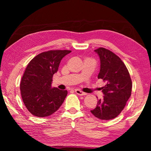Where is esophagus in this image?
Returning a JSON list of instances; mask_svg holds the SVG:
<instances>
[{"instance_id": "esophagus-1", "label": "esophagus", "mask_w": 151, "mask_h": 151, "mask_svg": "<svg viewBox=\"0 0 151 151\" xmlns=\"http://www.w3.org/2000/svg\"><path fill=\"white\" fill-rule=\"evenodd\" d=\"M75 92L76 93V94L79 95V96H86V93L82 91H80L79 89H76L75 90Z\"/></svg>"}]
</instances>
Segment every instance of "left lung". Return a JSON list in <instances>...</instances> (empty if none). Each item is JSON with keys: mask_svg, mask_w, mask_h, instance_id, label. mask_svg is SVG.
<instances>
[{"mask_svg": "<svg viewBox=\"0 0 151 151\" xmlns=\"http://www.w3.org/2000/svg\"><path fill=\"white\" fill-rule=\"evenodd\" d=\"M100 60L98 79L105 85L102 87L104 96L91 112L100 119L109 120L122 112L131 95L132 81L127 67L112 51L100 47L95 50Z\"/></svg>", "mask_w": 151, "mask_h": 151, "instance_id": "1", "label": "left lung"}]
</instances>
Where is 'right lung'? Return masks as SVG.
<instances>
[{
  "label": "right lung",
  "mask_w": 151,
  "mask_h": 151,
  "mask_svg": "<svg viewBox=\"0 0 151 151\" xmlns=\"http://www.w3.org/2000/svg\"><path fill=\"white\" fill-rule=\"evenodd\" d=\"M69 50H51L37 55L29 62L20 84L22 101L33 115L45 117L52 115L63 104L67 90L51 86L53 74Z\"/></svg>",
  "instance_id": "right-lung-1"
}]
</instances>
